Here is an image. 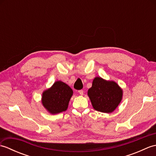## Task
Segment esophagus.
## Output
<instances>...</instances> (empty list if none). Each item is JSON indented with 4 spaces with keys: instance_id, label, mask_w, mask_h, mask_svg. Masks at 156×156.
<instances>
[{
    "instance_id": "34e87169",
    "label": "esophagus",
    "mask_w": 156,
    "mask_h": 156,
    "mask_svg": "<svg viewBox=\"0 0 156 156\" xmlns=\"http://www.w3.org/2000/svg\"><path fill=\"white\" fill-rule=\"evenodd\" d=\"M78 92H79V94H80V95H83V94H84V91L82 90H78Z\"/></svg>"
}]
</instances>
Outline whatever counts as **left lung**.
I'll return each instance as SVG.
<instances>
[{"instance_id": "left-lung-1", "label": "left lung", "mask_w": 156, "mask_h": 156, "mask_svg": "<svg viewBox=\"0 0 156 156\" xmlns=\"http://www.w3.org/2000/svg\"><path fill=\"white\" fill-rule=\"evenodd\" d=\"M88 96L96 111L110 113L120 104L122 90L115 82L96 77L88 89Z\"/></svg>"}]
</instances>
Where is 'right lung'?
I'll return each instance as SVG.
<instances>
[{
    "instance_id": "add662e5",
    "label": "right lung",
    "mask_w": 156,
    "mask_h": 156,
    "mask_svg": "<svg viewBox=\"0 0 156 156\" xmlns=\"http://www.w3.org/2000/svg\"><path fill=\"white\" fill-rule=\"evenodd\" d=\"M73 94L72 88L62 81H56L42 94L41 102L51 114H58L67 110Z\"/></svg>"
}]
</instances>
